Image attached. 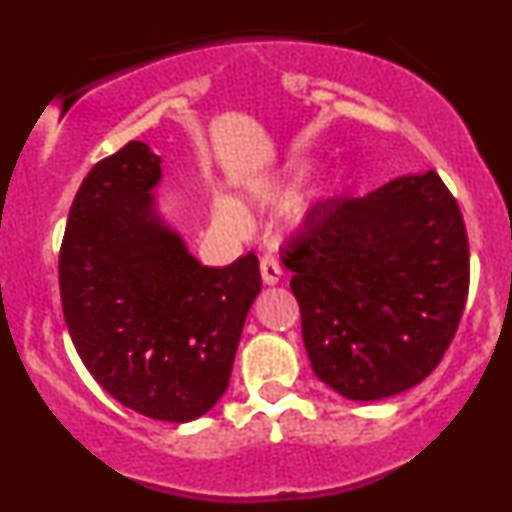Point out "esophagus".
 <instances>
[{
    "mask_svg": "<svg viewBox=\"0 0 512 512\" xmlns=\"http://www.w3.org/2000/svg\"><path fill=\"white\" fill-rule=\"evenodd\" d=\"M260 272H262V281H264V284H269V286L279 284L281 276H284V269H281V264L276 262L272 255H264L262 257V260H260Z\"/></svg>",
    "mask_w": 512,
    "mask_h": 512,
    "instance_id": "34e87169",
    "label": "esophagus"
}]
</instances>
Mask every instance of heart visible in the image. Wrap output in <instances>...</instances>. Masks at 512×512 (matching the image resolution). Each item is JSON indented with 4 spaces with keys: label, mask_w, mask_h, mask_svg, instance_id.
Here are the masks:
<instances>
[{
    "label": "heart",
    "mask_w": 512,
    "mask_h": 512,
    "mask_svg": "<svg viewBox=\"0 0 512 512\" xmlns=\"http://www.w3.org/2000/svg\"><path fill=\"white\" fill-rule=\"evenodd\" d=\"M293 187H296V175H293L291 170H267V173L255 175V178L245 182V195H248L255 204H260V207H274V204L286 202V199L293 195ZM211 211H214V219L219 221L221 226L231 228V231H243L250 223L245 209L240 207L236 199L226 195L214 197ZM291 219H301V209L293 211Z\"/></svg>",
    "instance_id": "b5f03b06"
}]
</instances>
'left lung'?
I'll return each instance as SVG.
<instances>
[{"mask_svg":"<svg viewBox=\"0 0 512 512\" xmlns=\"http://www.w3.org/2000/svg\"><path fill=\"white\" fill-rule=\"evenodd\" d=\"M281 260L293 272L310 366L356 402L431 375L467 303V228L436 170L330 199Z\"/></svg>","mask_w":512,"mask_h":512,"instance_id":"obj_1","label":"left lung"}]
</instances>
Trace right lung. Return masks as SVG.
Returning <instances> with one entry per match:
<instances>
[{
    "instance_id": "right-lung-1",
    "label": "right lung",
    "mask_w": 512,
    "mask_h": 512,
    "mask_svg": "<svg viewBox=\"0 0 512 512\" xmlns=\"http://www.w3.org/2000/svg\"><path fill=\"white\" fill-rule=\"evenodd\" d=\"M161 156L129 142L81 182L60 250L67 330L96 383L156 421H195L231 380L262 289L255 252L204 267L158 216Z\"/></svg>"
}]
</instances>
